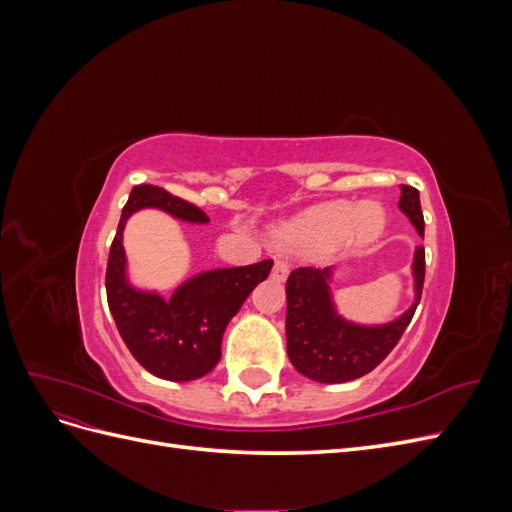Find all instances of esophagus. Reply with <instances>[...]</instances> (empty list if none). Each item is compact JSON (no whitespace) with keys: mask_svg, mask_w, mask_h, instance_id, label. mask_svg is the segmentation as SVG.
I'll use <instances>...</instances> for the list:
<instances>
[{"mask_svg":"<svg viewBox=\"0 0 512 512\" xmlns=\"http://www.w3.org/2000/svg\"><path fill=\"white\" fill-rule=\"evenodd\" d=\"M271 277H273L275 282H284L286 277H288V265H286V262H282V260H275L273 271H271Z\"/></svg>","mask_w":512,"mask_h":512,"instance_id":"34e87169","label":"esophagus"}]
</instances>
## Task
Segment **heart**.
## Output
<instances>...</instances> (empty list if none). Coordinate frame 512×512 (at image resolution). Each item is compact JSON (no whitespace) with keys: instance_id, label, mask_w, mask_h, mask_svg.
<instances>
[{"instance_id":"obj_1","label":"heart","mask_w":512,"mask_h":512,"mask_svg":"<svg viewBox=\"0 0 512 512\" xmlns=\"http://www.w3.org/2000/svg\"><path fill=\"white\" fill-rule=\"evenodd\" d=\"M386 224L382 205L367 203H327L309 209L273 230V241L282 250L316 258L335 247H359L380 237Z\"/></svg>"}]
</instances>
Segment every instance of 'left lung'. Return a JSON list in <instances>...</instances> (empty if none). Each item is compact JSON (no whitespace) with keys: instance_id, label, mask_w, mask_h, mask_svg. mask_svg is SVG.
I'll use <instances>...</instances> for the list:
<instances>
[{"instance_id":"1","label":"left lung","mask_w":512,"mask_h":512,"mask_svg":"<svg viewBox=\"0 0 512 512\" xmlns=\"http://www.w3.org/2000/svg\"><path fill=\"white\" fill-rule=\"evenodd\" d=\"M399 209L406 213L418 235H425V220L418 190L401 185ZM333 267H301L286 282V350L294 369L309 380L324 384L350 382L378 367L404 335L425 282V250L418 245L412 260L414 303L399 318L386 324H356L339 316L331 294Z\"/></svg>"}]
</instances>
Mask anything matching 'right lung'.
Returning a JSON list of instances; mask_svg holds the SVG:
<instances>
[{"instance_id": "obj_1", "label": "right lung", "mask_w": 512, "mask_h": 512, "mask_svg": "<svg viewBox=\"0 0 512 512\" xmlns=\"http://www.w3.org/2000/svg\"><path fill=\"white\" fill-rule=\"evenodd\" d=\"M162 209L177 220L209 224L196 205L158 188L136 185L121 211L106 267V299L119 335L134 359L162 380L190 382L207 376L222 356V337L250 292L267 280L273 260L211 269L183 282L170 299L141 290L128 280L123 228L141 209Z\"/></svg>"}]
</instances>
